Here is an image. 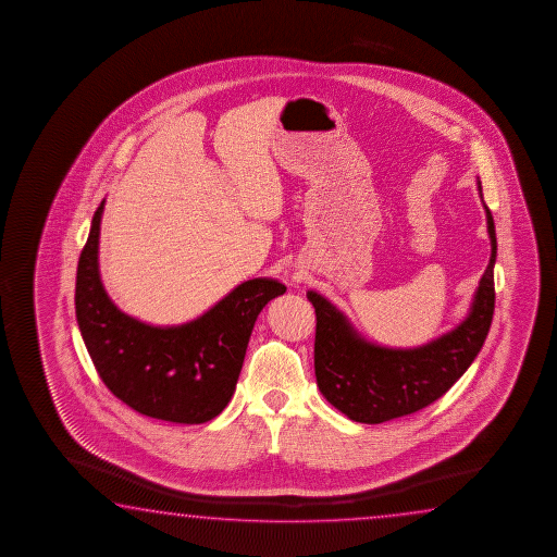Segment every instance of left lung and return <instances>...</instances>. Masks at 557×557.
<instances>
[{
	"label": "left lung",
	"instance_id": "8db88e82",
	"mask_svg": "<svg viewBox=\"0 0 557 557\" xmlns=\"http://www.w3.org/2000/svg\"><path fill=\"white\" fill-rule=\"evenodd\" d=\"M481 195V183L478 181ZM483 200V195H481ZM491 239L490 264L473 294L468 318L453 331L413 349H389L360 337L349 318L321 294L308 293L315 308L313 367L323 397L357 423L377 424L431 406L458 382L478 357L495 310L493 267L497 237L483 202Z\"/></svg>",
	"mask_w": 557,
	"mask_h": 557
}]
</instances>
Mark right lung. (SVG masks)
Here are the masks:
<instances>
[{"label":"right lung","instance_id":"1","mask_svg":"<svg viewBox=\"0 0 557 557\" xmlns=\"http://www.w3.org/2000/svg\"><path fill=\"white\" fill-rule=\"evenodd\" d=\"M103 208L101 200L77 263L76 318L87 352L104 386L134 411L170 423H207L236 392L257 315L286 286L251 278L197 320L171 327L144 323L119 310L101 283Z\"/></svg>","mask_w":557,"mask_h":557}]
</instances>
